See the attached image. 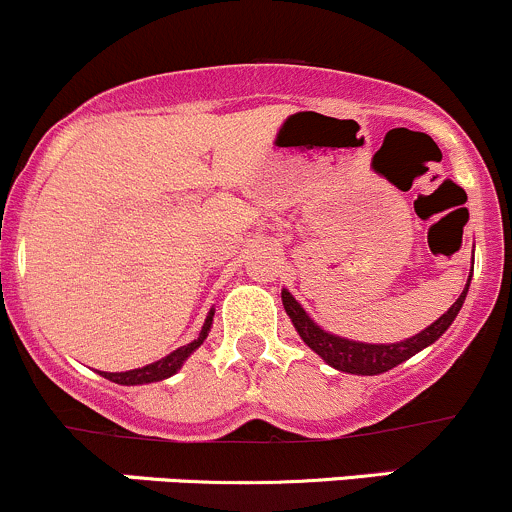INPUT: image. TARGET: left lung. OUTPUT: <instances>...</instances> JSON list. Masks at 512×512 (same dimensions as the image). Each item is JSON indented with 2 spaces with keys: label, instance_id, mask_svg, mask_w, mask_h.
Listing matches in <instances>:
<instances>
[{
  "label": "left lung",
  "instance_id": "1",
  "mask_svg": "<svg viewBox=\"0 0 512 512\" xmlns=\"http://www.w3.org/2000/svg\"><path fill=\"white\" fill-rule=\"evenodd\" d=\"M468 287H471V277H468V285L463 287L461 297L451 304V309H448L446 314H441L431 327L418 332L416 337L404 339V342H396V344L352 342V339H344V337H337V334L324 332L319 324L312 322V317L304 312L302 304H299L287 289H282V304H285V312L289 314V319H292L294 329H297V334L302 337V342L307 344L312 352L322 356L329 366H334V369L339 371H347V374L374 376V374H384V371L394 369L396 364L411 359V356L421 352V349H426L428 344L436 342L438 337H443V332L451 327L456 314L461 312L463 302H466Z\"/></svg>",
  "mask_w": 512,
  "mask_h": 512
}]
</instances>
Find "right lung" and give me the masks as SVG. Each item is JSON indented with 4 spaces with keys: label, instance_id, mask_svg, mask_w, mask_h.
Masks as SVG:
<instances>
[{
    "label": "right lung",
    "instance_id": "obj_1",
    "mask_svg": "<svg viewBox=\"0 0 512 512\" xmlns=\"http://www.w3.org/2000/svg\"><path fill=\"white\" fill-rule=\"evenodd\" d=\"M213 314H208V319H205L203 329H200L198 339H193L190 344H185V347L175 349V352H170L168 356H163V359L153 361V364L143 366V369H133V371H121V374H108V371H101V376H106L108 381H113V384H123V386H138V384H151V381H163L168 379V376H173L175 371L183 366V361L188 359L190 354L195 352V349L200 347V344L205 342V337H208L210 332V324H213Z\"/></svg>",
    "mask_w": 512,
    "mask_h": 512
}]
</instances>
